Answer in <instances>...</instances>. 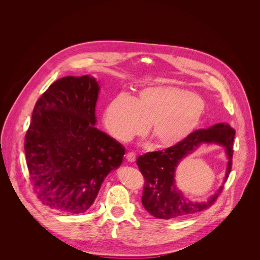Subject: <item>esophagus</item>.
<instances>
[{
	"label": "esophagus",
	"instance_id": "1",
	"mask_svg": "<svg viewBox=\"0 0 260 260\" xmlns=\"http://www.w3.org/2000/svg\"><path fill=\"white\" fill-rule=\"evenodd\" d=\"M126 159L131 162L135 161L136 160V153L135 152H127L126 153Z\"/></svg>",
	"mask_w": 260,
	"mask_h": 260
}]
</instances>
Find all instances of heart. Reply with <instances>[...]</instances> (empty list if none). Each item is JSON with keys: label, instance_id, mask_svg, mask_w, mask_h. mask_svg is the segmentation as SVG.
Here are the masks:
<instances>
[{"label": "heart", "instance_id": "1", "mask_svg": "<svg viewBox=\"0 0 260 260\" xmlns=\"http://www.w3.org/2000/svg\"><path fill=\"white\" fill-rule=\"evenodd\" d=\"M202 111V102L190 92L150 87L141 90L135 99L124 94L115 98L105 110L104 123L119 141L143 134L148 125L154 146L169 148L193 132Z\"/></svg>", "mask_w": 260, "mask_h": 260}]
</instances>
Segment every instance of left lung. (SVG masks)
Segmentation results:
<instances>
[{
    "instance_id": "left-lung-1",
    "label": "left lung",
    "mask_w": 260,
    "mask_h": 260,
    "mask_svg": "<svg viewBox=\"0 0 260 260\" xmlns=\"http://www.w3.org/2000/svg\"><path fill=\"white\" fill-rule=\"evenodd\" d=\"M234 136L235 131L229 124L218 123L209 128L191 133L175 146L140 155L137 165L145 179L142 195L144 208L157 219L169 220L190 216L210 207L218 199L224 185L207 201L193 202L185 199L176 188L175 169L183 157L196 150L202 143L219 144L225 147L228 157L225 182L232 167Z\"/></svg>"
}]
</instances>
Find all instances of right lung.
Instances as JSON below:
<instances>
[{"instance_id": "right-lung-1", "label": "right lung", "mask_w": 260, "mask_h": 260, "mask_svg": "<svg viewBox=\"0 0 260 260\" xmlns=\"http://www.w3.org/2000/svg\"><path fill=\"white\" fill-rule=\"evenodd\" d=\"M100 86L89 77L57 80L36 102L25 137L26 161L39 201L67 214L86 212L124 147L95 127Z\"/></svg>"}]
</instances>
